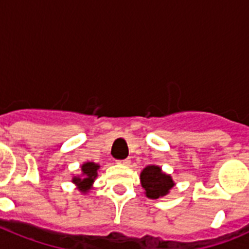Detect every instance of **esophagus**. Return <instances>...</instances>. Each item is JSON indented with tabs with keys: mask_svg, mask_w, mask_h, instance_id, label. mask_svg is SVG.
Listing matches in <instances>:
<instances>
[{
	"mask_svg": "<svg viewBox=\"0 0 249 249\" xmlns=\"http://www.w3.org/2000/svg\"><path fill=\"white\" fill-rule=\"evenodd\" d=\"M117 163L121 164V166H129V164H131V160H129V158L121 160H117Z\"/></svg>",
	"mask_w": 249,
	"mask_h": 249,
	"instance_id": "1",
	"label": "esophagus"
}]
</instances>
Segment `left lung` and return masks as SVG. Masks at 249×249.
Listing matches in <instances>:
<instances>
[{
    "instance_id": "8db88e82",
    "label": "left lung",
    "mask_w": 249,
    "mask_h": 249,
    "mask_svg": "<svg viewBox=\"0 0 249 249\" xmlns=\"http://www.w3.org/2000/svg\"><path fill=\"white\" fill-rule=\"evenodd\" d=\"M141 186L144 190L147 198L157 199L164 197L175 187V181L171 175H167L160 166H146L140 175Z\"/></svg>"
}]
</instances>
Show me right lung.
Returning a JSON list of instances; mask_svg holds the SVG:
<instances>
[{
	"instance_id": "1",
	"label": "right lung",
	"mask_w": 249,
	"mask_h": 249,
	"mask_svg": "<svg viewBox=\"0 0 249 249\" xmlns=\"http://www.w3.org/2000/svg\"><path fill=\"white\" fill-rule=\"evenodd\" d=\"M100 164L94 162H85L81 166V175L72 177V183L77 186V190L86 195L93 188V183L98 177Z\"/></svg>"
}]
</instances>
